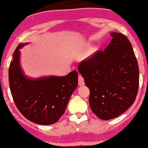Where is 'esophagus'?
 Wrapping results in <instances>:
<instances>
[{"instance_id": "obj_1", "label": "esophagus", "mask_w": 148, "mask_h": 148, "mask_svg": "<svg viewBox=\"0 0 148 148\" xmlns=\"http://www.w3.org/2000/svg\"><path fill=\"white\" fill-rule=\"evenodd\" d=\"M85 84V82H84V77H82L81 75H79L78 76V85L79 86H84Z\"/></svg>"}]
</instances>
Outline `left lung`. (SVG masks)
Returning <instances> with one entry per match:
<instances>
[{
	"mask_svg": "<svg viewBox=\"0 0 148 148\" xmlns=\"http://www.w3.org/2000/svg\"><path fill=\"white\" fill-rule=\"evenodd\" d=\"M104 51L80 62L77 69L90 91L92 112L103 120L116 118L134 103L138 91L139 68L131 43L123 34L112 32Z\"/></svg>",
	"mask_w": 148,
	"mask_h": 148,
	"instance_id": "1",
	"label": "left lung"
}]
</instances>
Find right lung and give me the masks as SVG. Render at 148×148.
<instances>
[{
  "label": "right lung",
  "instance_id": "right-lung-1",
  "mask_svg": "<svg viewBox=\"0 0 148 148\" xmlns=\"http://www.w3.org/2000/svg\"><path fill=\"white\" fill-rule=\"evenodd\" d=\"M19 44L9 67V85L14 103L29 121L40 125L57 122L64 113L72 92L77 86L76 71L62 77L27 78L19 66Z\"/></svg>",
  "mask_w": 148,
  "mask_h": 148
}]
</instances>
